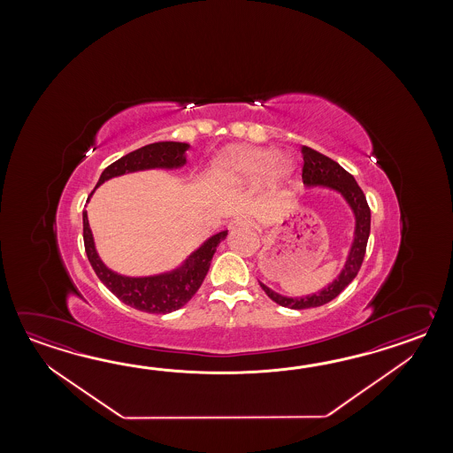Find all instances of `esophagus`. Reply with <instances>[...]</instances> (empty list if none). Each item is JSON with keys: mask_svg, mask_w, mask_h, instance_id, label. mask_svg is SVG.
I'll use <instances>...</instances> for the list:
<instances>
[{"mask_svg": "<svg viewBox=\"0 0 453 453\" xmlns=\"http://www.w3.org/2000/svg\"><path fill=\"white\" fill-rule=\"evenodd\" d=\"M250 220L248 219H244V217H236V219H233L230 223H228V228L231 231L238 230V228H246V226H250Z\"/></svg>", "mask_w": 453, "mask_h": 453, "instance_id": "34e87169", "label": "esophagus"}]
</instances>
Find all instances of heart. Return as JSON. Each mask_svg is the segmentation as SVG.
<instances>
[{
	"label": "heart",
	"mask_w": 453,
	"mask_h": 453,
	"mask_svg": "<svg viewBox=\"0 0 453 453\" xmlns=\"http://www.w3.org/2000/svg\"><path fill=\"white\" fill-rule=\"evenodd\" d=\"M213 172L222 183H250L260 176V183L265 188L277 189L293 173V162L272 149L238 145L223 152Z\"/></svg>",
	"instance_id": "obj_1"
}]
</instances>
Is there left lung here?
<instances>
[{
	"label": "left lung",
	"instance_id": "1",
	"mask_svg": "<svg viewBox=\"0 0 453 453\" xmlns=\"http://www.w3.org/2000/svg\"><path fill=\"white\" fill-rule=\"evenodd\" d=\"M301 152H303V160H304L303 183L306 188L320 186V188H328L332 191L342 194V197L347 201L355 215V236H353V242H351V248L348 252L347 262H345L342 272L338 273L337 279L334 280L332 283H328L326 288L320 289L318 293H312L308 296H299V298H289V296H283L277 291L270 289L267 285L259 281L260 287L272 301H275L283 308L289 309L318 308V306H322L328 301L337 298L338 295L353 281L361 269V264H363L365 254H366L369 231H371V209L367 205L366 196L357 186V180L348 173L347 170H343L337 162H334L332 158H328L311 147H303Z\"/></svg>",
	"mask_w": 453,
	"mask_h": 453
}]
</instances>
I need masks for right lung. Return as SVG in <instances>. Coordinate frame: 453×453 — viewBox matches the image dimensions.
<instances>
[{"mask_svg":"<svg viewBox=\"0 0 453 453\" xmlns=\"http://www.w3.org/2000/svg\"><path fill=\"white\" fill-rule=\"evenodd\" d=\"M188 149L189 144L172 142V141L144 145L134 152L121 157L110 166H106L104 173L100 174L96 189L100 184L121 174L134 173V172L152 170V168H165V170L181 168L186 165ZM82 222H84V246H86L87 257L92 269L96 270V277L119 301H123L131 308L150 312V314L173 312L176 309L183 308L184 304L193 298L196 291L201 288L203 279L209 272L217 246L228 234L226 230L213 234L209 240L203 241L197 250L191 252L189 257L184 260L180 267L170 272L150 275V277H126L108 269L98 257L92 230L87 220V211L82 212Z\"/></svg>","mask_w":453,"mask_h":453,"instance_id":"1","label":"right lung"}]
</instances>
